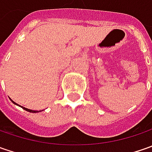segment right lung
I'll list each match as a JSON object with an SVG mask.
<instances>
[{
	"mask_svg": "<svg viewBox=\"0 0 152 152\" xmlns=\"http://www.w3.org/2000/svg\"><path fill=\"white\" fill-rule=\"evenodd\" d=\"M11 101H12V100H11ZM12 102H13L14 104H16V105H18V104H17L16 102H13V101H12ZM21 107L23 108V109H24V110H25V111H27V112H29V113H39L38 111H34V110H30V109H28V108L23 107ZM39 112H41V111H39Z\"/></svg>",
	"mask_w": 152,
	"mask_h": 152,
	"instance_id": "right-lung-1",
	"label": "right lung"
}]
</instances>
